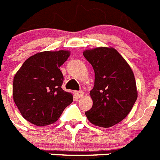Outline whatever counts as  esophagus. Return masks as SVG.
<instances>
[{
  "label": "esophagus",
  "mask_w": 160,
  "mask_h": 160,
  "mask_svg": "<svg viewBox=\"0 0 160 160\" xmlns=\"http://www.w3.org/2000/svg\"><path fill=\"white\" fill-rule=\"evenodd\" d=\"M75 94L78 98H82L83 95H84V92H83L82 90H80V91H76Z\"/></svg>",
  "instance_id": "1"
}]
</instances>
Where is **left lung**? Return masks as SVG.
<instances>
[{
	"label": "left lung",
	"mask_w": 160,
	"mask_h": 160,
	"mask_svg": "<svg viewBox=\"0 0 160 160\" xmlns=\"http://www.w3.org/2000/svg\"><path fill=\"white\" fill-rule=\"evenodd\" d=\"M83 55L94 70V86L90 92L93 106L85 114L94 125L111 128L127 117L136 101L134 73L112 47L87 49Z\"/></svg>",
	"instance_id": "1"
}]
</instances>
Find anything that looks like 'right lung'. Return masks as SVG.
Returning <instances> with one entry per match:
<instances>
[{"mask_svg": "<svg viewBox=\"0 0 160 160\" xmlns=\"http://www.w3.org/2000/svg\"><path fill=\"white\" fill-rule=\"evenodd\" d=\"M70 54L69 50L38 53L25 60L14 76V102L31 123H53L73 102V94L62 88L63 75L59 69Z\"/></svg>", "mask_w": 160, "mask_h": 160, "instance_id": "obj_1", "label": "right lung"}]
</instances>
